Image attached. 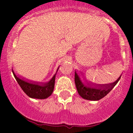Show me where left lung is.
<instances>
[{
	"label": "left lung",
	"instance_id": "1",
	"mask_svg": "<svg viewBox=\"0 0 133 133\" xmlns=\"http://www.w3.org/2000/svg\"><path fill=\"white\" fill-rule=\"evenodd\" d=\"M121 77V75L114 83L105 84H97L85 79L84 82H83L77 72L75 71V82L78 95L82 98L90 101H98L105 97L115 87Z\"/></svg>",
	"mask_w": 133,
	"mask_h": 133
}]
</instances>
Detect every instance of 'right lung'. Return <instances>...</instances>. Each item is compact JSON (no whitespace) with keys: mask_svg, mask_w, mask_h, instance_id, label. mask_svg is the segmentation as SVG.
I'll use <instances>...</instances> for the list:
<instances>
[{"mask_svg":"<svg viewBox=\"0 0 133 133\" xmlns=\"http://www.w3.org/2000/svg\"><path fill=\"white\" fill-rule=\"evenodd\" d=\"M59 67L57 69V71ZM12 70L13 72L14 77L16 78L21 89L30 98L45 99L52 95L55 87V77L57 71L49 82L42 83L38 82H33V81H29L28 79H25L24 78H22L21 76L16 75L12 69Z\"/></svg>","mask_w":133,"mask_h":133,"instance_id":"1","label":"right lung"}]
</instances>
